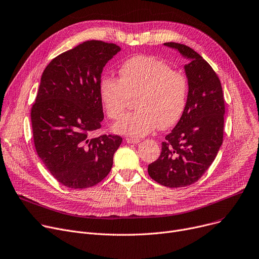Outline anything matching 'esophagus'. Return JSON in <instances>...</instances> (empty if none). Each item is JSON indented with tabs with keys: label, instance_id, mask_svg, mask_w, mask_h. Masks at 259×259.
Returning <instances> with one entry per match:
<instances>
[{
	"label": "esophagus",
	"instance_id": "obj_1",
	"mask_svg": "<svg viewBox=\"0 0 259 259\" xmlns=\"http://www.w3.org/2000/svg\"><path fill=\"white\" fill-rule=\"evenodd\" d=\"M126 142H127V144H139L141 141L139 139H132V137H127Z\"/></svg>",
	"mask_w": 259,
	"mask_h": 259
}]
</instances>
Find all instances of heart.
I'll list each match as a JSON object with an SVG mask.
<instances>
[{"label":"heart","mask_w":259,"mask_h":259,"mask_svg":"<svg viewBox=\"0 0 259 259\" xmlns=\"http://www.w3.org/2000/svg\"><path fill=\"white\" fill-rule=\"evenodd\" d=\"M119 79L103 76L99 83L101 102L107 115H123L129 97H135V111L114 125L115 132L144 136L156 129L169 128L181 118L188 98L186 77L164 61L139 55L126 60L118 70Z\"/></svg>","instance_id":"obj_1"}]
</instances>
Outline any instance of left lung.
Segmentation results:
<instances>
[{"label": "left lung", "mask_w": 259, "mask_h": 259, "mask_svg": "<svg viewBox=\"0 0 259 259\" xmlns=\"http://www.w3.org/2000/svg\"><path fill=\"white\" fill-rule=\"evenodd\" d=\"M187 59L183 68L188 82L185 110L165 136L159 158L149 164L152 179L167 187H183L198 181L213 162L223 143L225 103L219 77L196 51L166 42Z\"/></svg>", "instance_id": "1"}]
</instances>
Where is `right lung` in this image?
Masks as SVG:
<instances>
[{
    "mask_svg": "<svg viewBox=\"0 0 259 259\" xmlns=\"http://www.w3.org/2000/svg\"><path fill=\"white\" fill-rule=\"evenodd\" d=\"M120 48L89 40L52 60L31 110L36 152L62 185L82 189L101 182L122 144L117 135L91 137L104 118L99 93L103 68Z\"/></svg>",
    "mask_w": 259,
    "mask_h": 259,
    "instance_id": "1",
    "label": "right lung"
}]
</instances>
